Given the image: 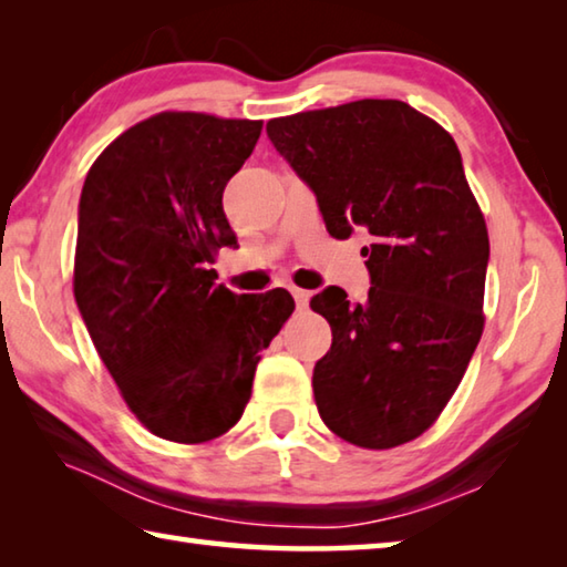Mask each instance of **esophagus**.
<instances>
[{
    "label": "esophagus",
    "instance_id": "obj_1",
    "mask_svg": "<svg viewBox=\"0 0 567 567\" xmlns=\"http://www.w3.org/2000/svg\"><path fill=\"white\" fill-rule=\"evenodd\" d=\"M290 292H292V297H295V305L300 307V310H305V307L310 305V292H307V290H300V287H292Z\"/></svg>",
    "mask_w": 567,
    "mask_h": 567
}]
</instances>
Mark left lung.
<instances>
[{
	"label": "left lung",
	"mask_w": 567,
	"mask_h": 567,
	"mask_svg": "<svg viewBox=\"0 0 567 567\" xmlns=\"http://www.w3.org/2000/svg\"><path fill=\"white\" fill-rule=\"evenodd\" d=\"M318 197L332 237L364 229L370 292L312 297L332 348L312 372L334 435L388 450L433 425L483 334L491 243L455 140L400 100H360L267 122Z\"/></svg>",
	"instance_id": "8db88e82"
}]
</instances>
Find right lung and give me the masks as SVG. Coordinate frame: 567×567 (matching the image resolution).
Here are the masks:
<instances>
[{"label": "right lung", "mask_w": 567, "mask_h": 567, "mask_svg": "<svg viewBox=\"0 0 567 567\" xmlns=\"http://www.w3.org/2000/svg\"><path fill=\"white\" fill-rule=\"evenodd\" d=\"M262 122L162 112L122 132L80 197L74 300L104 368L150 433L207 443L243 417L260 352L290 318L287 290L215 285L237 247L223 209Z\"/></svg>", "instance_id": "obj_1"}]
</instances>
